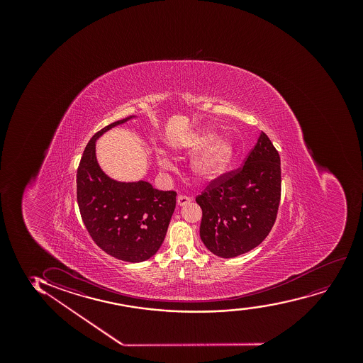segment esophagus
I'll return each mask as SVG.
<instances>
[{"label": "esophagus", "mask_w": 363, "mask_h": 363, "mask_svg": "<svg viewBox=\"0 0 363 363\" xmlns=\"http://www.w3.org/2000/svg\"><path fill=\"white\" fill-rule=\"evenodd\" d=\"M191 202V199L188 196H178V199H177V203H178V206H180V207H183V206H186V204L190 203Z\"/></svg>", "instance_id": "34e87169"}]
</instances>
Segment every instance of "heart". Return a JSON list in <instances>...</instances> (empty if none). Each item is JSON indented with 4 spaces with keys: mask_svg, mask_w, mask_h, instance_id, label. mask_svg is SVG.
<instances>
[{
    "mask_svg": "<svg viewBox=\"0 0 363 363\" xmlns=\"http://www.w3.org/2000/svg\"><path fill=\"white\" fill-rule=\"evenodd\" d=\"M177 152L195 155L190 162V171L197 183L214 182L224 174L235 157L236 145L230 137L218 138V132L211 127H204L186 134L174 143ZM162 168H169L171 162L166 156H156Z\"/></svg>",
    "mask_w": 363,
    "mask_h": 363,
    "instance_id": "1",
    "label": "heart"
}]
</instances>
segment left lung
Masks as SVG:
<instances>
[{
  "label": "left lung",
  "mask_w": 363,
  "mask_h": 363,
  "mask_svg": "<svg viewBox=\"0 0 363 363\" xmlns=\"http://www.w3.org/2000/svg\"><path fill=\"white\" fill-rule=\"evenodd\" d=\"M281 197V161L262 132L245 164L197 196L201 240L213 255L235 258L253 250L274 226Z\"/></svg>",
  "instance_id": "left-lung-1"
}]
</instances>
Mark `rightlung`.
Here are the masks:
<instances>
[{
	"mask_svg": "<svg viewBox=\"0 0 363 363\" xmlns=\"http://www.w3.org/2000/svg\"><path fill=\"white\" fill-rule=\"evenodd\" d=\"M137 116L113 122L96 132L77 169V203L93 241L113 258L140 263L162 245L175 208L174 191H160L149 182H118L98 163L96 142L105 132Z\"/></svg>",
	"mask_w": 363,
	"mask_h": 363,
	"instance_id": "1",
	"label": "right lung"
}]
</instances>
